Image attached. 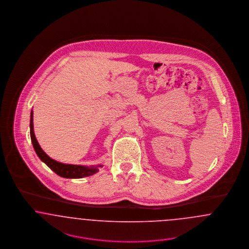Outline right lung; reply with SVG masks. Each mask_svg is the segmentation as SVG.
<instances>
[{
  "mask_svg": "<svg viewBox=\"0 0 249 249\" xmlns=\"http://www.w3.org/2000/svg\"><path fill=\"white\" fill-rule=\"evenodd\" d=\"M33 110L31 112V120H30V134H31V140L32 143L35 148V151L36 155L38 156L41 161H43L51 170H53L56 174H58L61 177L64 178H70V179H79L87 176H91L92 174L96 173L98 171V168L103 167V165H98L96 167H86V166H80V165H71V164H64L61 162H58L53 158L49 157L40 147L39 143L35 136L34 132V115Z\"/></svg>",
  "mask_w": 249,
  "mask_h": 249,
  "instance_id": "right-lung-1",
  "label": "right lung"
}]
</instances>
